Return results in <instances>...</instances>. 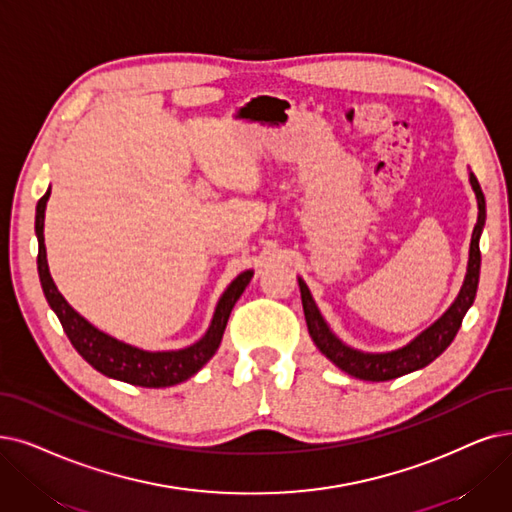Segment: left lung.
Returning <instances> with one entry per match:
<instances>
[{"label": "left lung", "mask_w": 512, "mask_h": 512, "mask_svg": "<svg viewBox=\"0 0 512 512\" xmlns=\"http://www.w3.org/2000/svg\"><path fill=\"white\" fill-rule=\"evenodd\" d=\"M470 187H473L477 195V206H479V216L477 224L473 231V239H470V252H468V269L466 277L460 288L458 298L454 304L426 330L416 336L410 344L401 346L397 351L391 353H363L357 349H351L346 346L342 340H338L330 327H327L325 319L321 317L317 304L306 288V283L298 279L300 285V296H302V309L306 317V325H309V334L313 342L317 344V349L330 359L334 365H338L342 372L351 374L359 380H372V382H384V380H393L399 376H405L410 372L420 370V367L428 365L435 361L452 340L456 338L462 319L466 311L473 304L477 296V285H479V271H481V252H479V237L485 224V197L479 187L477 176L470 172Z\"/></svg>", "instance_id": "obj_1"}]
</instances>
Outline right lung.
<instances>
[{"instance_id": "add662e5", "label": "right lung", "mask_w": 512, "mask_h": 512, "mask_svg": "<svg viewBox=\"0 0 512 512\" xmlns=\"http://www.w3.org/2000/svg\"><path fill=\"white\" fill-rule=\"evenodd\" d=\"M48 197H50V189L42 199L37 201V210H35V235L39 243L37 271H39V281H42L46 300L52 306V311L56 313L60 325H63L67 338L75 346V351L84 357L96 372L121 382L145 386V388L174 386L197 374L218 351L224 327H227L233 306L243 294L245 285L250 283L254 271H243L229 285L227 292L222 294L208 332L201 340L180 351H155V353L142 351L138 346L126 344L105 332L96 330L92 323H88L77 311H73L71 304L63 298V294L56 290V285L48 271L46 243H44V216H46Z\"/></svg>"}]
</instances>
